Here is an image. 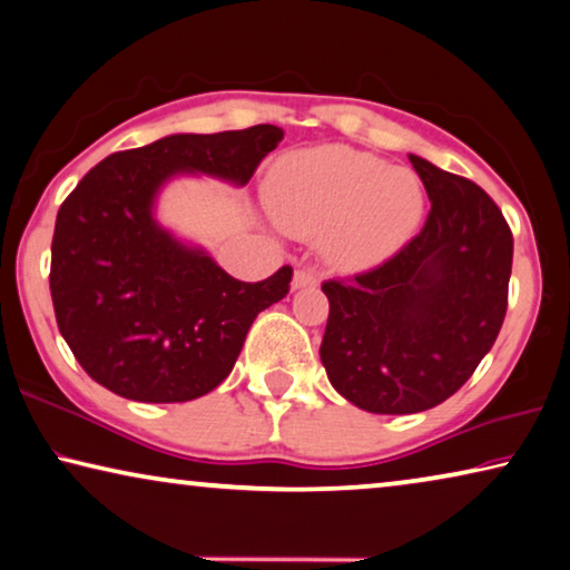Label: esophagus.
<instances>
[{
  "label": "esophagus",
  "instance_id": "esophagus-1",
  "mask_svg": "<svg viewBox=\"0 0 570 570\" xmlns=\"http://www.w3.org/2000/svg\"><path fill=\"white\" fill-rule=\"evenodd\" d=\"M317 284V276L312 274V271H294V278H292V286L294 288H307Z\"/></svg>",
  "mask_w": 570,
  "mask_h": 570
}]
</instances>
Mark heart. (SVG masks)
<instances>
[{
  "instance_id": "obj_1",
  "label": "heart",
  "mask_w": 570,
  "mask_h": 570,
  "mask_svg": "<svg viewBox=\"0 0 570 570\" xmlns=\"http://www.w3.org/2000/svg\"><path fill=\"white\" fill-rule=\"evenodd\" d=\"M266 202L286 233L320 237L325 258L343 271H368L396 256L424 212L422 184L410 168L347 146L282 160Z\"/></svg>"
}]
</instances>
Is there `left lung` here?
I'll use <instances>...</instances> for the list:
<instances>
[{
  "instance_id": "left-lung-1",
  "label": "left lung",
  "mask_w": 570,
  "mask_h": 570,
  "mask_svg": "<svg viewBox=\"0 0 570 570\" xmlns=\"http://www.w3.org/2000/svg\"><path fill=\"white\" fill-rule=\"evenodd\" d=\"M428 223L396 256L325 282L322 366L340 396L373 414L424 412L453 396L507 314L512 230L481 186L410 156Z\"/></svg>"
}]
</instances>
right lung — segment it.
Wrapping results in <instances>:
<instances>
[{"label": "right lung", "mask_w": 570, "mask_h": 570, "mask_svg": "<svg viewBox=\"0 0 570 570\" xmlns=\"http://www.w3.org/2000/svg\"><path fill=\"white\" fill-rule=\"evenodd\" d=\"M282 138L276 125L168 135L112 153L68 194L50 245V296L58 330L97 384L171 404L230 376L253 320L288 294L292 266L237 282L160 227L153 207L178 174L248 184Z\"/></svg>", "instance_id": "right-lung-1"}]
</instances>
